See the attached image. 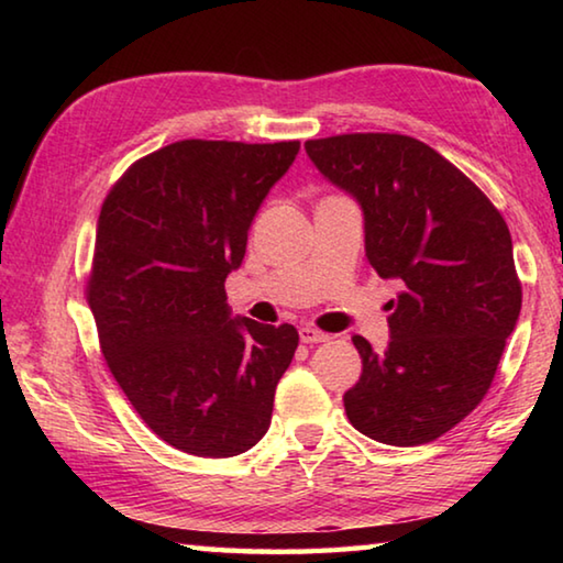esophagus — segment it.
<instances>
[{
  "instance_id": "esophagus-1",
  "label": "esophagus",
  "mask_w": 563,
  "mask_h": 563,
  "mask_svg": "<svg viewBox=\"0 0 563 563\" xmlns=\"http://www.w3.org/2000/svg\"><path fill=\"white\" fill-rule=\"evenodd\" d=\"M300 340L305 342V345H318V342H328L330 335L312 325H305V328H300Z\"/></svg>"
}]
</instances>
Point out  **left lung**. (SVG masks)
<instances>
[{"label":"left lung","instance_id":"left-lung-1","mask_svg":"<svg viewBox=\"0 0 563 563\" xmlns=\"http://www.w3.org/2000/svg\"><path fill=\"white\" fill-rule=\"evenodd\" d=\"M320 174L365 213V251L379 278L402 280L389 302V345L355 335L350 424L395 446L427 444L476 409L521 310L511 233L474 180L405 133L305 141Z\"/></svg>","mask_w":563,"mask_h":563}]
</instances>
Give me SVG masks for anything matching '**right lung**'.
Wrapping results in <instances>:
<instances>
[{"mask_svg": "<svg viewBox=\"0 0 563 563\" xmlns=\"http://www.w3.org/2000/svg\"><path fill=\"white\" fill-rule=\"evenodd\" d=\"M298 151L300 141H176L133 161L103 198L84 295L113 379L180 452L235 456L271 427L298 330L231 320L225 278Z\"/></svg>", "mask_w": 563, "mask_h": 563, "instance_id": "obj_1", "label": "right lung"}]
</instances>
